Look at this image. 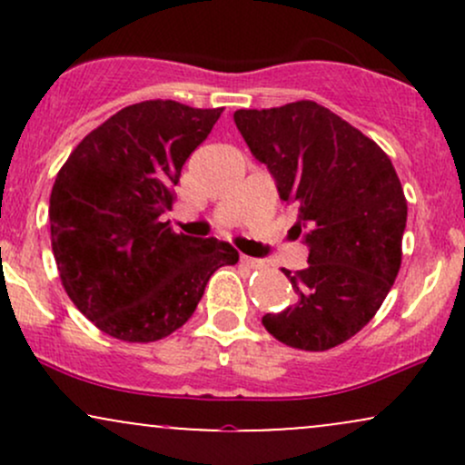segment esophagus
Here are the masks:
<instances>
[{
	"label": "esophagus",
	"instance_id": "1",
	"mask_svg": "<svg viewBox=\"0 0 465 465\" xmlns=\"http://www.w3.org/2000/svg\"><path fill=\"white\" fill-rule=\"evenodd\" d=\"M240 264L247 266V269H262V266H264L262 260L249 258V255H240Z\"/></svg>",
	"mask_w": 465,
	"mask_h": 465
}]
</instances>
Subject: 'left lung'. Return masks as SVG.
<instances>
[{
  "label": "left lung",
  "instance_id": "1",
  "mask_svg": "<svg viewBox=\"0 0 465 465\" xmlns=\"http://www.w3.org/2000/svg\"><path fill=\"white\" fill-rule=\"evenodd\" d=\"M238 131L295 203L311 247L308 266L284 269L297 302L264 314L280 343L325 351L371 322L402 264L407 199L387 153L312 100L273 109H238Z\"/></svg>",
  "mask_w": 465,
  "mask_h": 465
}]
</instances>
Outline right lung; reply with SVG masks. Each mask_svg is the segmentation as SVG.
Listing matches in <instances>:
<instances>
[{
  "label": "right lung",
  "mask_w": 465,
  "mask_h": 465,
  "mask_svg": "<svg viewBox=\"0 0 465 465\" xmlns=\"http://www.w3.org/2000/svg\"><path fill=\"white\" fill-rule=\"evenodd\" d=\"M223 109L174 100L124 106L83 137L50 194L52 251L69 300L95 328L153 343L194 314L207 282L238 251L173 232L174 185Z\"/></svg>",
  "instance_id": "1"
}]
</instances>
